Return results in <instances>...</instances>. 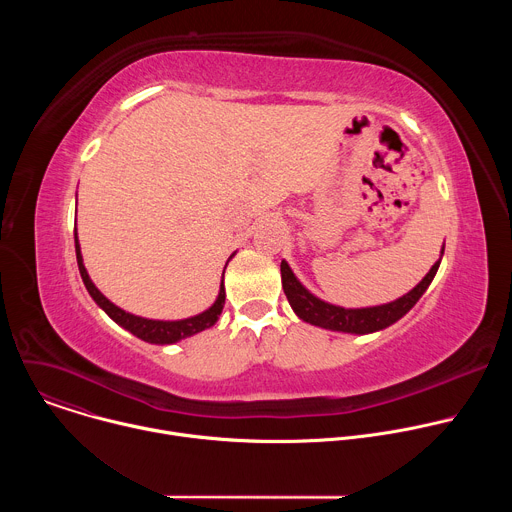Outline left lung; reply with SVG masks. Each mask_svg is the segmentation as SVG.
<instances>
[{"label": "left lung", "mask_w": 512, "mask_h": 512, "mask_svg": "<svg viewBox=\"0 0 512 512\" xmlns=\"http://www.w3.org/2000/svg\"><path fill=\"white\" fill-rule=\"evenodd\" d=\"M444 253V249H442ZM442 261V259H440ZM440 261H435L429 273L409 291L403 298L385 304V306H375V308H360V310H346L340 306L326 304L312 296L310 291L296 279L294 271L289 269L285 261H281V285L287 296L289 306L294 308V312L304 320L314 326L326 328V330H336V332H352V334H369L383 330L403 318L423 296V291L429 287L431 279L437 273V267H440Z\"/></svg>", "instance_id": "8db88e82"}]
</instances>
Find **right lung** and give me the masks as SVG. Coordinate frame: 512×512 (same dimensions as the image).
I'll return each instance as SVG.
<instances>
[{"label":"right lung","instance_id":"add662e5","mask_svg":"<svg viewBox=\"0 0 512 512\" xmlns=\"http://www.w3.org/2000/svg\"><path fill=\"white\" fill-rule=\"evenodd\" d=\"M75 249H77V263H79V271L81 277L85 281V287L91 294V298L97 302L99 308H103L107 312V316L111 320H115L119 326H123L125 330H129L133 336L152 342V344H174L186 336H192L196 332H202L210 326H214V322L218 320L225 306V285L221 283V291H218L216 302L202 314L186 318V320H178V322H162V320H148V318H139L133 316L121 308H117L115 304H111L101 291L95 287V283L91 281L85 265H83V255H81V247H79V239L75 235Z\"/></svg>","mask_w":512,"mask_h":512}]
</instances>
